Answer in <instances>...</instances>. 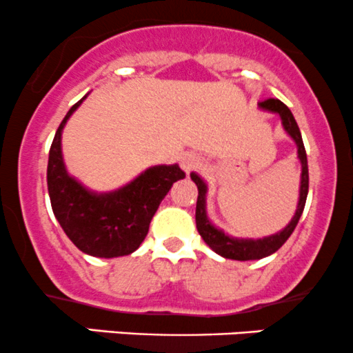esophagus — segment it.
<instances>
[{"instance_id": "esophagus-1", "label": "esophagus", "mask_w": 353, "mask_h": 353, "mask_svg": "<svg viewBox=\"0 0 353 353\" xmlns=\"http://www.w3.org/2000/svg\"><path fill=\"white\" fill-rule=\"evenodd\" d=\"M197 165H199V157H197L196 154H184V156L181 157V168H183L185 172L196 169Z\"/></svg>"}]
</instances>
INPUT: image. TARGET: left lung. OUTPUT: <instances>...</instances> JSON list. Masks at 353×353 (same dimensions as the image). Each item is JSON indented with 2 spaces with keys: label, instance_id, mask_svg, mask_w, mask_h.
<instances>
[{
  "label": "left lung",
  "instance_id": "left-lung-1",
  "mask_svg": "<svg viewBox=\"0 0 353 353\" xmlns=\"http://www.w3.org/2000/svg\"><path fill=\"white\" fill-rule=\"evenodd\" d=\"M258 105L259 108H263V110H268V112H273V114L280 115L281 123H283V129L286 130V134L295 141V144L298 147V159H300L301 162L300 199H298L295 216H293L292 221H290L288 226L283 228L280 233L266 236V238H261V239L231 238V236H228L224 231L218 230V228L209 221L208 212H206L208 185L196 172H191V179L194 181L197 185V191H199V194H197V203H196V228L197 231H199L201 238L204 239V243H206L214 253H218L223 258H228V259H238V261L261 259L265 256H270V254H273L274 251L280 250V248L286 243V239H288L293 231H295L308 196L307 152H305L303 139H301L300 129H298V123L295 117H293L292 110H290V108L278 99H268L265 100V102H259Z\"/></svg>",
  "mask_w": 353,
  "mask_h": 353
}]
</instances>
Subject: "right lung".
Segmentation results:
<instances>
[{
  "mask_svg": "<svg viewBox=\"0 0 353 353\" xmlns=\"http://www.w3.org/2000/svg\"><path fill=\"white\" fill-rule=\"evenodd\" d=\"M85 99L87 95L70 108L50 147L46 183L53 214L70 241L85 254L125 256L142 245L161 201L185 174L177 164L154 165L110 192H94L80 184L65 168L61 132L70 115Z\"/></svg>",
  "mask_w": 353,
  "mask_h": 353,
  "instance_id": "add662e5",
  "label": "right lung"
}]
</instances>
